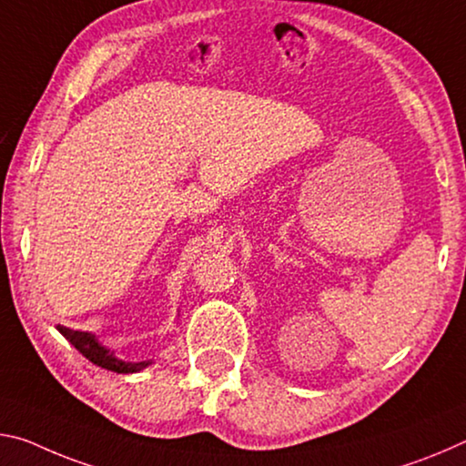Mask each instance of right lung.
Returning <instances> with one entry per match:
<instances>
[{
  "mask_svg": "<svg viewBox=\"0 0 466 466\" xmlns=\"http://www.w3.org/2000/svg\"><path fill=\"white\" fill-rule=\"evenodd\" d=\"M57 330L64 334V337L72 342V345L80 350V353L86 357L88 361H93L95 365L103 370L116 371V373H136L147 370L152 363V360L147 361H124L116 355V350H111L109 347H105L101 340H98L93 332H80V330H72V328H66L57 324Z\"/></svg>",
  "mask_w": 466,
  "mask_h": 466,
  "instance_id": "1",
  "label": "right lung"
}]
</instances>
